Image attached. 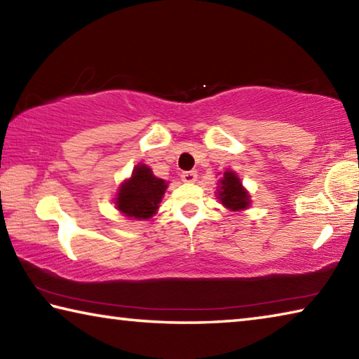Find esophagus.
I'll use <instances>...</instances> for the list:
<instances>
[{"instance_id":"esophagus-1","label":"esophagus","mask_w":359,"mask_h":359,"mask_svg":"<svg viewBox=\"0 0 359 359\" xmlns=\"http://www.w3.org/2000/svg\"><path fill=\"white\" fill-rule=\"evenodd\" d=\"M182 180L185 182V184H193L194 180H196V172L194 171H185V172H182Z\"/></svg>"}]
</instances>
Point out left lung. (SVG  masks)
<instances>
[{
	"mask_svg": "<svg viewBox=\"0 0 359 359\" xmlns=\"http://www.w3.org/2000/svg\"><path fill=\"white\" fill-rule=\"evenodd\" d=\"M217 198L231 212H242L252 204L250 193L242 185L239 175L231 169H226L223 177L218 180Z\"/></svg>",
	"mask_w": 359,
	"mask_h": 359,
	"instance_id": "1",
	"label": "left lung"
}]
</instances>
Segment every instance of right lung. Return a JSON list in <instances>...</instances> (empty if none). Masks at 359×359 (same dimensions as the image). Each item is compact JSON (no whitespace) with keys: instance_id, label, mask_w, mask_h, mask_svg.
I'll use <instances>...</instances> for the list:
<instances>
[{"instance_id":"add662e5","label":"right lung","mask_w":359,"mask_h":359,"mask_svg":"<svg viewBox=\"0 0 359 359\" xmlns=\"http://www.w3.org/2000/svg\"><path fill=\"white\" fill-rule=\"evenodd\" d=\"M168 182L158 179L150 166L139 163L128 179L121 182L114 198L115 209L128 220H149L156 214Z\"/></svg>"}]
</instances>
